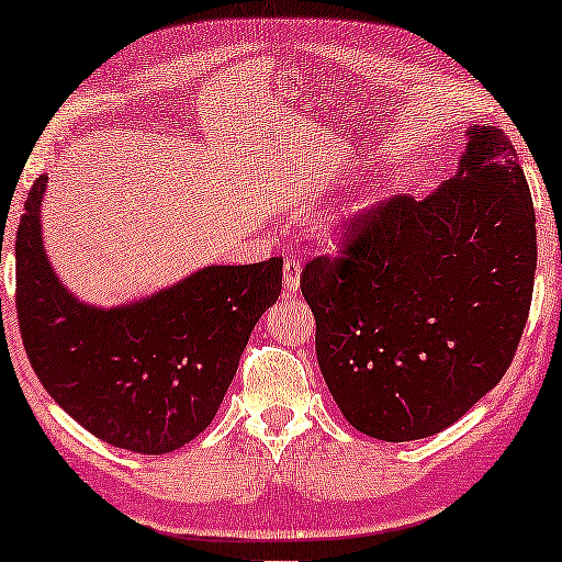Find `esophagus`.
<instances>
[{
	"label": "esophagus",
	"instance_id": "esophagus-1",
	"mask_svg": "<svg viewBox=\"0 0 562 562\" xmlns=\"http://www.w3.org/2000/svg\"><path fill=\"white\" fill-rule=\"evenodd\" d=\"M299 276H302V260L296 256L283 258V289H286V294L299 291Z\"/></svg>",
	"mask_w": 562,
	"mask_h": 562
}]
</instances>
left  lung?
<instances>
[{
	"label": "left lung",
	"instance_id": "left-lung-1",
	"mask_svg": "<svg viewBox=\"0 0 562 562\" xmlns=\"http://www.w3.org/2000/svg\"><path fill=\"white\" fill-rule=\"evenodd\" d=\"M427 199L389 196L302 268L317 360L345 419L406 442L458 422L509 371L532 304L535 206L509 137L473 127Z\"/></svg>",
	"mask_w": 562,
	"mask_h": 562
}]
</instances>
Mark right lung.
I'll use <instances>...</instances> for the list:
<instances>
[{"mask_svg": "<svg viewBox=\"0 0 562 562\" xmlns=\"http://www.w3.org/2000/svg\"><path fill=\"white\" fill-rule=\"evenodd\" d=\"M30 189L14 258V304L30 366L66 414L99 440L164 456L217 414L252 327L281 294V258L210 266L173 289L120 306H83L60 286L41 243V199Z\"/></svg>", "mask_w": 562, "mask_h": 562, "instance_id": "obj_1", "label": "right lung"}]
</instances>
